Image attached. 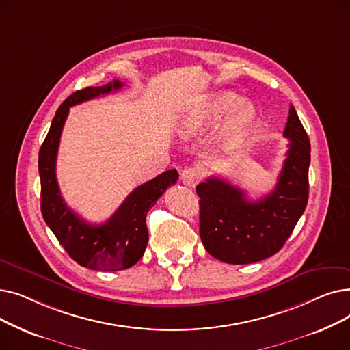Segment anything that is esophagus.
Here are the masks:
<instances>
[{
    "label": "esophagus",
    "mask_w": 350,
    "mask_h": 350,
    "mask_svg": "<svg viewBox=\"0 0 350 350\" xmlns=\"http://www.w3.org/2000/svg\"><path fill=\"white\" fill-rule=\"evenodd\" d=\"M180 178H181V183H183V185H185V186L194 187V186L197 185V183H198V180L201 178V176H200V172H198V170L189 167V169H185V170L181 172Z\"/></svg>",
    "instance_id": "esophagus-1"
}]
</instances>
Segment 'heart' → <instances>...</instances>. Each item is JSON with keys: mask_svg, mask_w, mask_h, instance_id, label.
I'll list each match as a JSON object with an SVG mask.
<instances>
[{"mask_svg": "<svg viewBox=\"0 0 350 350\" xmlns=\"http://www.w3.org/2000/svg\"><path fill=\"white\" fill-rule=\"evenodd\" d=\"M240 103V96L232 94V92H226V94L215 96L210 103L204 106L193 107L185 116L180 118L177 126L178 133L185 137L194 136L221 119L224 115L230 113ZM255 123L256 110L254 105L242 103L234 110L221 129H219V133L217 136L218 150L223 153H231L237 150L250 136Z\"/></svg>", "mask_w": 350, "mask_h": 350, "instance_id": "heart-1", "label": "heart"}]
</instances>
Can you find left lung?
I'll list each match as a JSON object with an SVG mask.
<instances>
[{
  "label": "left lung",
  "mask_w": 350,
  "mask_h": 350,
  "mask_svg": "<svg viewBox=\"0 0 350 350\" xmlns=\"http://www.w3.org/2000/svg\"><path fill=\"white\" fill-rule=\"evenodd\" d=\"M286 159L275 189L256 201L228 181L208 177L200 197V237L214 258L227 264H252L277 254L295 228L308 203L310 143L291 105L284 131Z\"/></svg>",
  "instance_id": "1"
}]
</instances>
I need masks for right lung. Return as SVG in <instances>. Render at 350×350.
<instances>
[{
  "label": "right lung",
  "instance_id": "add662e5",
  "mask_svg": "<svg viewBox=\"0 0 350 350\" xmlns=\"http://www.w3.org/2000/svg\"><path fill=\"white\" fill-rule=\"evenodd\" d=\"M122 86L123 83L115 79L103 86L73 92L58 107L40 149L42 217L70 258L89 269L122 271L133 267L142 258L149 241L147 211L178 178L177 170L172 169L146 181L126 197L106 223L99 226L86 223L66 206L59 191L55 165L69 107L116 92Z\"/></svg>",
  "mask_w": 350,
  "mask_h": 350
}]
</instances>
